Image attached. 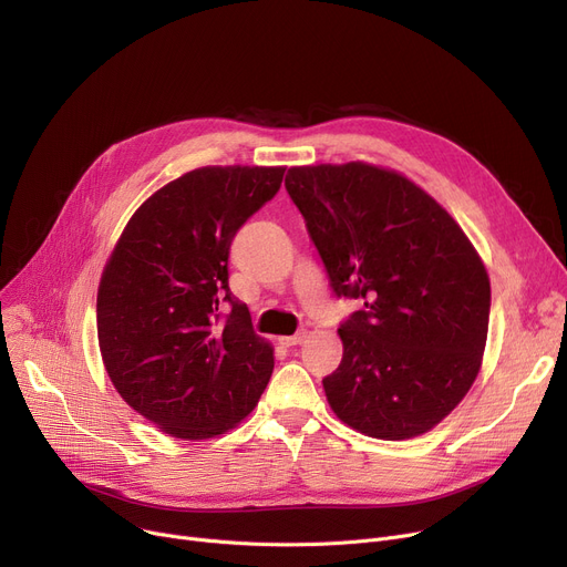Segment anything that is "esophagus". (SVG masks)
<instances>
[{
    "mask_svg": "<svg viewBox=\"0 0 567 567\" xmlns=\"http://www.w3.org/2000/svg\"><path fill=\"white\" fill-rule=\"evenodd\" d=\"M306 338H308V333L301 331V333H293V336H282V338H278V340H280V344H285V347H293V344H301Z\"/></svg>",
    "mask_w": 567,
    "mask_h": 567,
    "instance_id": "1",
    "label": "esophagus"
}]
</instances>
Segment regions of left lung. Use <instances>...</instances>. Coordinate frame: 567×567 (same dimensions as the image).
<instances>
[{"mask_svg": "<svg viewBox=\"0 0 567 567\" xmlns=\"http://www.w3.org/2000/svg\"><path fill=\"white\" fill-rule=\"evenodd\" d=\"M338 299L342 361L323 377L338 419L374 439L432 430L478 377L492 291L462 227L398 172L365 163L285 178Z\"/></svg>", "mask_w": 567, "mask_h": 567, "instance_id": "1", "label": "left lung"}]
</instances>
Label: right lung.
<instances>
[{"mask_svg": "<svg viewBox=\"0 0 567 567\" xmlns=\"http://www.w3.org/2000/svg\"><path fill=\"white\" fill-rule=\"evenodd\" d=\"M285 167H199L148 197L112 250L99 344L114 389L176 439L241 423L274 372V349L229 291L236 231L274 199Z\"/></svg>", "mask_w": 567, "mask_h": 567, "instance_id": "right-lung-1", "label": "right lung"}]
</instances>
